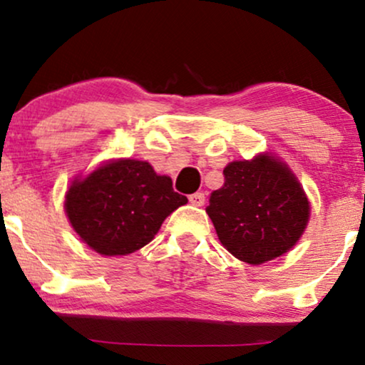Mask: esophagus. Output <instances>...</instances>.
<instances>
[{
  "label": "esophagus",
  "instance_id": "esophagus-1",
  "mask_svg": "<svg viewBox=\"0 0 365 365\" xmlns=\"http://www.w3.org/2000/svg\"><path fill=\"white\" fill-rule=\"evenodd\" d=\"M189 202L192 204V206H204V202H206V196H204V192H194L189 196Z\"/></svg>",
  "mask_w": 365,
  "mask_h": 365
}]
</instances>
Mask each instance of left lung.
<instances>
[{
  "mask_svg": "<svg viewBox=\"0 0 365 365\" xmlns=\"http://www.w3.org/2000/svg\"><path fill=\"white\" fill-rule=\"evenodd\" d=\"M206 212L232 256L262 264L299 241L309 219V201L282 163L261 154L224 168V184L212 191Z\"/></svg>",
  "mask_w": 365,
  "mask_h": 365,
  "instance_id": "left-lung-1",
  "label": "left lung"
}]
</instances>
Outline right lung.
Returning <instances> with one entry per match:
<instances>
[{
	"instance_id": "obj_1",
	"label": "right lung",
	"mask_w": 365,
	"mask_h": 365,
	"mask_svg": "<svg viewBox=\"0 0 365 365\" xmlns=\"http://www.w3.org/2000/svg\"><path fill=\"white\" fill-rule=\"evenodd\" d=\"M187 197L146 161L119 159L74 181L66 214L79 237L104 256H126L153 241L164 219Z\"/></svg>"
}]
</instances>
